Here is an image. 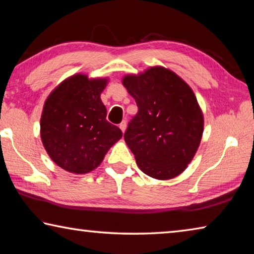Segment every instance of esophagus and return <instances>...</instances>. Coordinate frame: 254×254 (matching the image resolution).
Listing matches in <instances>:
<instances>
[{"label": "esophagus", "mask_w": 254, "mask_h": 254, "mask_svg": "<svg viewBox=\"0 0 254 254\" xmlns=\"http://www.w3.org/2000/svg\"><path fill=\"white\" fill-rule=\"evenodd\" d=\"M120 128H121L123 133L126 132V130H127V122L126 121H123L121 124H120Z\"/></svg>", "instance_id": "34e87169"}]
</instances>
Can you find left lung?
Wrapping results in <instances>:
<instances>
[{
	"instance_id": "1",
	"label": "left lung",
	"mask_w": 254,
	"mask_h": 254,
	"mask_svg": "<svg viewBox=\"0 0 254 254\" xmlns=\"http://www.w3.org/2000/svg\"><path fill=\"white\" fill-rule=\"evenodd\" d=\"M122 84L139 107L124 133L137 167L158 180L177 177L195 157L204 132L191 87L162 66L124 75Z\"/></svg>"
}]
</instances>
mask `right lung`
Masks as SVG:
<instances>
[{
    "instance_id": "obj_1",
    "label": "right lung",
    "mask_w": 254,
    "mask_h": 254,
    "mask_svg": "<svg viewBox=\"0 0 254 254\" xmlns=\"http://www.w3.org/2000/svg\"><path fill=\"white\" fill-rule=\"evenodd\" d=\"M109 77L89 78L75 74L56 86L45 101L40 136L47 153L68 173L84 175L101 165L122 137V131L106 121L101 100Z\"/></svg>"
}]
</instances>
